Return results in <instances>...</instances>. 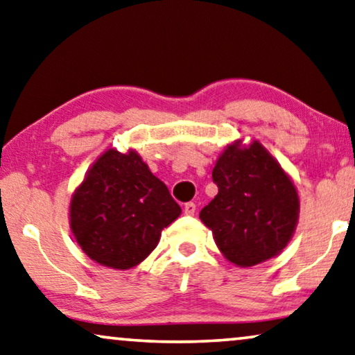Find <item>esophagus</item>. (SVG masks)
Here are the masks:
<instances>
[{
    "instance_id": "1",
    "label": "esophagus",
    "mask_w": 355,
    "mask_h": 355,
    "mask_svg": "<svg viewBox=\"0 0 355 355\" xmlns=\"http://www.w3.org/2000/svg\"><path fill=\"white\" fill-rule=\"evenodd\" d=\"M184 214H187V215H189V216H191V215H194L196 214V204L194 202H188V204H184Z\"/></svg>"
}]
</instances>
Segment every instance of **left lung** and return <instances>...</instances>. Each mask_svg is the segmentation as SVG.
<instances>
[{
  "label": "left lung",
  "mask_w": 355,
  "mask_h": 355,
  "mask_svg": "<svg viewBox=\"0 0 355 355\" xmlns=\"http://www.w3.org/2000/svg\"><path fill=\"white\" fill-rule=\"evenodd\" d=\"M218 194L199 218L226 260L250 268L277 257L300 216L293 180L260 141L241 139L225 148L211 172Z\"/></svg>",
  "instance_id": "8db88e82"
}]
</instances>
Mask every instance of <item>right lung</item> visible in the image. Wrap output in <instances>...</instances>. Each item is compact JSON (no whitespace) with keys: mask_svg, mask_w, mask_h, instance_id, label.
Wrapping results in <instances>:
<instances>
[{"mask_svg":"<svg viewBox=\"0 0 355 355\" xmlns=\"http://www.w3.org/2000/svg\"><path fill=\"white\" fill-rule=\"evenodd\" d=\"M182 209L135 150L110 148L89 168L70 200V228L92 261L130 269L155 250Z\"/></svg>","mask_w":355,"mask_h":355,"instance_id":"add662e5","label":"right lung"}]
</instances>
